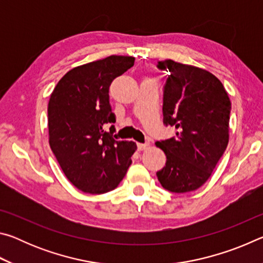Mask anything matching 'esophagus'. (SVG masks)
<instances>
[{
    "label": "esophagus",
    "instance_id": "obj_1",
    "mask_svg": "<svg viewBox=\"0 0 263 263\" xmlns=\"http://www.w3.org/2000/svg\"><path fill=\"white\" fill-rule=\"evenodd\" d=\"M148 146H149L148 142H145V144H140V142H139V144L137 145V147H138V151H144V149L147 148Z\"/></svg>",
    "mask_w": 263,
    "mask_h": 263
}]
</instances>
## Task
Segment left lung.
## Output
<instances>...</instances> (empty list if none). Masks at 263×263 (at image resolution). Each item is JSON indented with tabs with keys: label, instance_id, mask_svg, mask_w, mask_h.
<instances>
[{
	"label": "left lung",
	"instance_id": "8db88e82",
	"mask_svg": "<svg viewBox=\"0 0 263 263\" xmlns=\"http://www.w3.org/2000/svg\"><path fill=\"white\" fill-rule=\"evenodd\" d=\"M168 79L163 87V124L175 136L155 145L167 161L158 180L172 193H189L211 176L229 144L231 102L215 75L173 60L158 62Z\"/></svg>",
	"mask_w": 263,
	"mask_h": 263
}]
</instances>
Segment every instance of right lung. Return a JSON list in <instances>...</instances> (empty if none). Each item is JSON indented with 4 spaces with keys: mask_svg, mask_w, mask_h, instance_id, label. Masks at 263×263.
Returning a JSON list of instances; mask_svg holds the SVG:
<instances>
[{
    "mask_svg": "<svg viewBox=\"0 0 263 263\" xmlns=\"http://www.w3.org/2000/svg\"><path fill=\"white\" fill-rule=\"evenodd\" d=\"M135 64L133 57L110 55L70 69L48 101V141L62 172L83 193L114 190L125 176L137 145L115 140L109 87Z\"/></svg>",
    "mask_w": 263,
    "mask_h": 263,
    "instance_id": "1",
    "label": "right lung"
}]
</instances>
